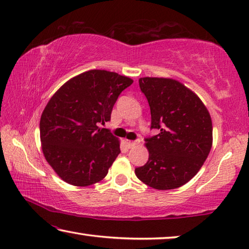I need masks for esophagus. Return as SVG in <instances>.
Segmentation results:
<instances>
[{"label": "esophagus", "instance_id": "1", "mask_svg": "<svg viewBox=\"0 0 249 249\" xmlns=\"http://www.w3.org/2000/svg\"><path fill=\"white\" fill-rule=\"evenodd\" d=\"M125 142H126V145H127L128 148H133V147L138 145V142H137V141H134L133 142V141H127V140H126Z\"/></svg>", "mask_w": 249, "mask_h": 249}]
</instances>
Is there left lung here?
I'll list each match as a JSON object with an SVG mask.
<instances>
[{
	"mask_svg": "<svg viewBox=\"0 0 249 249\" xmlns=\"http://www.w3.org/2000/svg\"><path fill=\"white\" fill-rule=\"evenodd\" d=\"M140 87L148 100L151 128L159 133L146 138L149 158L135 174L157 190H171L189 182L210 154L212 120L195 92L170 78L145 77Z\"/></svg>",
	"mask_w": 249,
	"mask_h": 249,
	"instance_id": "left-lung-1",
	"label": "left lung"
}]
</instances>
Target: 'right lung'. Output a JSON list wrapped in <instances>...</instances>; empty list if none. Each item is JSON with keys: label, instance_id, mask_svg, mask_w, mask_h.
<instances>
[{"label": "right lung", "instance_id": "right-lung-1", "mask_svg": "<svg viewBox=\"0 0 249 249\" xmlns=\"http://www.w3.org/2000/svg\"><path fill=\"white\" fill-rule=\"evenodd\" d=\"M133 80L107 70H89L59 88L40 117L45 159L65 182L88 187L107 175L121 153L120 141L100 124L111 120L121 92Z\"/></svg>", "mask_w": 249, "mask_h": 249}]
</instances>
